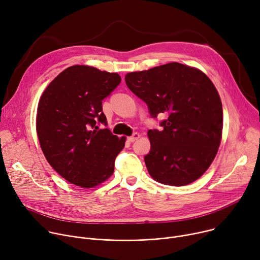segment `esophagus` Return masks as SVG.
<instances>
[{
  "label": "esophagus",
  "mask_w": 260,
  "mask_h": 260,
  "mask_svg": "<svg viewBox=\"0 0 260 260\" xmlns=\"http://www.w3.org/2000/svg\"><path fill=\"white\" fill-rule=\"evenodd\" d=\"M139 136H141V135H139V133L135 132V133H133L131 136H129V137H128V141H129L130 143H134V142L136 141V139H138V138H139Z\"/></svg>",
  "instance_id": "obj_1"
}]
</instances>
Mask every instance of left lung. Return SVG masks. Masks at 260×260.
Masks as SVG:
<instances>
[{
  "label": "left lung",
  "instance_id": "8db88e82",
  "mask_svg": "<svg viewBox=\"0 0 260 260\" xmlns=\"http://www.w3.org/2000/svg\"><path fill=\"white\" fill-rule=\"evenodd\" d=\"M125 81L153 118L168 114L161 130L148 131L151 149L145 162L152 178L172 186L196 181L213 161L222 138V102L210 79L172 62L129 73Z\"/></svg>",
  "mask_w": 260,
  "mask_h": 260
}]
</instances>
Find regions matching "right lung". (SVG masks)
<instances>
[{"label":"right lung","mask_w":260,"mask_h":260,"mask_svg":"<svg viewBox=\"0 0 260 260\" xmlns=\"http://www.w3.org/2000/svg\"><path fill=\"white\" fill-rule=\"evenodd\" d=\"M121 81L116 73L74 66L59 74L39 100V144L50 166L75 185L93 187L114 171L126 137L99 126H107L102 101Z\"/></svg>","instance_id":"right-lung-1"}]
</instances>
